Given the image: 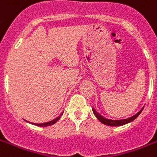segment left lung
Masks as SVG:
<instances>
[{
    "label": "left lung",
    "mask_w": 157,
    "mask_h": 157,
    "mask_svg": "<svg viewBox=\"0 0 157 157\" xmlns=\"http://www.w3.org/2000/svg\"><path fill=\"white\" fill-rule=\"evenodd\" d=\"M144 108H142L140 111H139L137 114H135L133 117H129V118H127V119H124V120H110V119H107V118H104L103 117H102L99 113L96 112L95 110L92 108L93 110V112L94 116H95L98 120H99V121L101 123H103V124H106V125H108V126H121V125H123V124H128L129 122L133 121L134 119H136L137 117H139V115L143 111Z\"/></svg>",
    "instance_id": "left-lung-1"
}]
</instances>
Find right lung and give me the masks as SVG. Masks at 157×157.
<instances>
[{
    "instance_id": "right-lung-1",
    "label": "right lung",
    "mask_w": 157,
    "mask_h": 157,
    "mask_svg": "<svg viewBox=\"0 0 157 157\" xmlns=\"http://www.w3.org/2000/svg\"><path fill=\"white\" fill-rule=\"evenodd\" d=\"M61 115H60L59 117H56V118H55V119H54V120H53V121H49V122H45V123H41V124H36V123H32V124H35V125H38V126H44V127L50 126V125H52V124H55V123H56V122L58 121H59V118H60V117H61Z\"/></svg>"
}]
</instances>
